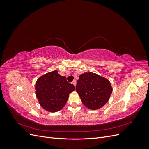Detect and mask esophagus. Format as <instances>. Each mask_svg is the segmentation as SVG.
Segmentation results:
<instances>
[{
    "instance_id": "34e87169",
    "label": "esophagus",
    "mask_w": 149,
    "mask_h": 149,
    "mask_svg": "<svg viewBox=\"0 0 149 149\" xmlns=\"http://www.w3.org/2000/svg\"><path fill=\"white\" fill-rule=\"evenodd\" d=\"M72 84H73L74 86H76V81L73 80V82H72Z\"/></svg>"
}]
</instances>
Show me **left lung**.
Returning <instances> with one entry per match:
<instances>
[{
	"label": "left lung",
	"instance_id": "1",
	"mask_svg": "<svg viewBox=\"0 0 149 149\" xmlns=\"http://www.w3.org/2000/svg\"><path fill=\"white\" fill-rule=\"evenodd\" d=\"M76 90L86 107L97 110L109 101L112 88L107 78L92 72H86L79 75Z\"/></svg>",
	"mask_w": 149,
	"mask_h": 149
}]
</instances>
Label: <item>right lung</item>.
I'll return each instance as SVG.
<instances>
[{"instance_id": "1", "label": "right lung", "mask_w": 149, "mask_h": 149, "mask_svg": "<svg viewBox=\"0 0 149 149\" xmlns=\"http://www.w3.org/2000/svg\"><path fill=\"white\" fill-rule=\"evenodd\" d=\"M35 90L40 105L48 112H55L63 108L75 87L54 70L40 76L36 81Z\"/></svg>"}]
</instances>
